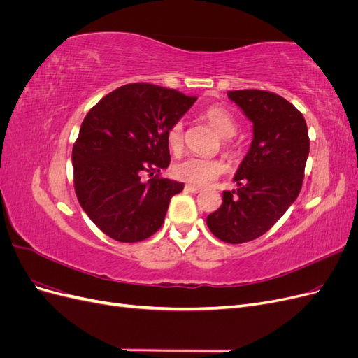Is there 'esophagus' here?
Listing matches in <instances>:
<instances>
[{
    "mask_svg": "<svg viewBox=\"0 0 358 358\" xmlns=\"http://www.w3.org/2000/svg\"><path fill=\"white\" fill-rule=\"evenodd\" d=\"M185 189H187V191H189V192H192V194L201 192V188H200V187H196V185H187V187H185Z\"/></svg>",
    "mask_w": 358,
    "mask_h": 358,
    "instance_id": "34e87169",
    "label": "esophagus"
}]
</instances>
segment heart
<instances>
[{
  "mask_svg": "<svg viewBox=\"0 0 358 358\" xmlns=\"http://www.w3.org/2000/svg\"><path fill=\"white\" fill-rule=\"evenodd\" d=\"M208 121L224 138H230L237 131L234 116L221 106H210L203 113ZM167 145L171 152L179 154L183 148V124L180 121L171 124L167 129ZM227 170L225 162L218 158H201L191 155L178 161L173 166V175L194 185H208L216 178H220Z\"/></svg>",
  "mask_w": 358,
  "mask_h": 358,
  "instance_id": "obj_1",
  "label": "heart"
}]
</instances>
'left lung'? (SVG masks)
Returning a JSON list of instances; mask_svg holds the SVG:
<instances>
[{"label":"left lung","instance_id":"8db88e82","mask_svg":"<svg viewBox=\"0 0 358 358\" xmlns=\"http://www.w3.org/2000/svg\"><path fill=\"white\" fill-rule=\"evenodd\" d=\"M254 124L251 148L236 171L237 189L224 191L222 204L208 216L209 230L227 243H245L272 229L301 189L309 155L303 115L275 92H227Z\"/></svg>","mask_w":358,"mask_h":358}]
</instances>
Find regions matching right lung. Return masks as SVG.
<instances>
[{
  "instance_id": "add662e5",
  "label": "right lung",
  "mask_w": 358,
  "mask_h": 358,
  "mask_svg": "<svg viewBox=\"0 0 358 358\" xmlns=\"http://www.w3.org/2000/svg\"><path fill=\"white\" fill-rule=\"evenodd\" d=\"M197 96L152 83H128L85 116L73 146L74 191L85 213L112 239L145 241L164 222L183 183L159 178L170 164L167 129ZM148 174L151 179H139Z\"/></svg>"
}]
</instances>
